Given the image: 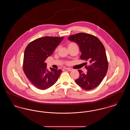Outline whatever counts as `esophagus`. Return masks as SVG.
Wrapping results in <instances>:
<instances>
[{"label":"esophagus","mask_w":130,"mask_h":130,"mask_svg":"<svg viewBox=\"0 0 130 130\" xmlns=\"http://www.w3.org/2000/svg\"><path fill=\"white\" fill-rule=\"evenodd\" d=\"M65 70H67V71H72V70H73V69H72L69 68H65Z\"/></svg>","instance_id":"esophagus-1"}]
</instances>
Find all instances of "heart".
Masks as SVG:
<instances>
[{"mask_svg":"<svg viewBox=\"0 0 130 130\" xmlns=\"http://www.w3.org/2000/svg\"><path fill=\"white\" fill-rule=\"evenodd\" d=\"M74 45H77L75 43H74V42H70V43L68 44V48L70 47L71 46H74ZM57 50V48L56 49V50Z\"/></svg>","mask_w":130,"mask_h":130,"instance_id":"b5f03b06","label":"heart"}]
</instances>
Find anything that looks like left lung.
Wrapping results in <instances>:
<instances>
[{
	"mask_svg": "<svg viewBox=\"0 0 130 130\" xmlns=\"http://www.w3.org/2000/svg\"><path fill=\"white\" fill-rule=\"evenodd\" d=\"M69 40L78 44L81 52L80 58L89 62L85 66L87 70L85 74L78 70L79 77L75 83L85 90L95 88L101 83L107 74L108 62L104 45L99 39L92 35L80 32L68 37ZM86 65L87 62L85 63Z\"/></svg>",
	"mask_w": 130,
	"mask_h": 130,
	"instance_id": "8db88e82",
	"label": "left lung"
}]
</instances>
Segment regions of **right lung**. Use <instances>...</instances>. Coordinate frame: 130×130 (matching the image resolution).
Returning a JSON list of instances; mask_svg holds the SVG:
<instances>
[{
    "label": "right lung",
    "instance_id": "obj_1",
    "mask_svg": "<svg viewBox=\"0 0 130 130\" xmlns=\"http://www.w3.org/2000/svg\"><path fill=\"white\" fill-rule=\"evenodd\" d=\"M64 37H44L31 41L24 52L23 67L27 78L34 86L40 90H46L57 80L61 70L47 68L45 62L51 56Z\"/></svg>",
    "mask_w": 130,
    "mask_h": 130
}]
</instances>
